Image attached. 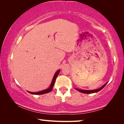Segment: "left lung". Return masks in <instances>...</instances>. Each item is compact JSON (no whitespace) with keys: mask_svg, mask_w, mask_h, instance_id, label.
<instances>
[{"mask_svg":"<svg viewBox=\"0 0 124 124\" xmlns=\"http://www.w3.org/2000/svg\"><path fill=\"white\" fill-rule=\"evenodd\" d=\"M107 84V83L105 84L104 85L102 86V87L99 88V89H96V90H81V89H76L78 91H80V92H81V93H85V94H91V93H96V92H98V91H99L100 90H101V89H103V88L104 87V86L106 85Z\"/></svg>","mask_w":124,"mask_h":124,"instance_id":"1","label":"left lung"}]
</instances>
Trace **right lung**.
<instances>
[{"mask_svg":"<svg viewBox=\"0 0 124 124\" xmlns=\"http://www.w3.org/2000/svg\"><path fill=\"white\" fill-rule=\"evenodd\" d=\"M60 70H58L55 73V74H54V77H53V79H52V82H51V84L50 87H49L48 89H46V90H42V91H39V92H36V93L30 92V91H28V92L29 93H30V94H31L41 95V94H46V93H49V92H50V91H51L52 89H53V87H54V84H55L56 78V77H57V76H58V74H59V72H60Z\"/></svg>","mask_w":124,"mask_h":124,"instance_id":"add662e5","label":"right lung"}]
</instances>
